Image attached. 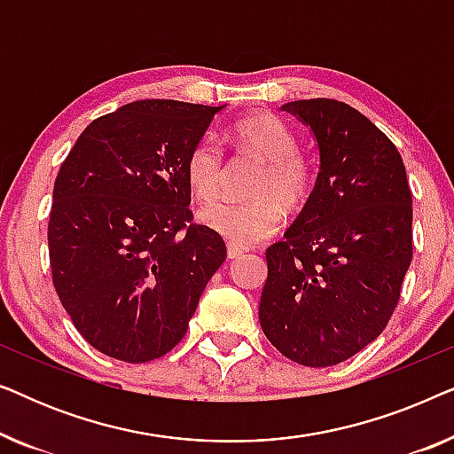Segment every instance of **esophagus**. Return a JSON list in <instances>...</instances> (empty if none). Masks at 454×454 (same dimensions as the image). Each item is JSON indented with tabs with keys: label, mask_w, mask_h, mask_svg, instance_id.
Returning <instances> with one entry per match:
<instances>
[{
	"label": "esophagus",
	"mask_w": 454,
	"mask_h": 454,
	"mask_svg": "<svg viewBox=\"0 0 454 454\" xmlns=\"http://www.w3.org/2000/svg\"><path fill=\"white\" fill-rule=\"evenodd\" d=\"M227 256L231 258V260L244 256V247H238V246H233V244H227Z\"/></svg>",
	"instance_id": "34e87169"
}]
</instances>
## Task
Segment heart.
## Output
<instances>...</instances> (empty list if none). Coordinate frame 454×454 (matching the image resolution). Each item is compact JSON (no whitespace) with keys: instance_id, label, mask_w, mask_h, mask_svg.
Returning <instances> with one entry per match:
<instances>
[{"instance_id":"1","label":"heart","mask_w":454,"mask_h":454,"mask_svg":"<svg viewBox=\"0 0 454 454\" xmlns=\"http://www.w3.org/2000/svg\"><path fill=\"white\" fill-rule=\"evenodd\" d=\"M233 138L266 160L250 202H216L200 213L210 231L238 247L262 244L285 223V208H303L316 185V165L300 153V138L289 123L272 114H256L235 121ZM185 182L200 202L219 196L223 184V148L213 134L196 140L185 154Z\"/></svg>"}]
</instances>
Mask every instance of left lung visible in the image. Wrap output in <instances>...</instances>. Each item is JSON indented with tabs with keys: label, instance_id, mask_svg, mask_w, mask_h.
I'll use <instances>...</instances> for the list:
<instances>
[{
	"label": "left lung",
	"instance_id": "obj_1",
	"mask_svg": "<svg viewBox=\"0 0 454 454\" xmlns=\"http://www.w3.org/2000/svg\"><path fill=\"white\" fill-rule=\"evenodd\" d=\"M312 128L320 171L285 239L266 250L258 318L291 362L326 368L372 343L413 256L405 165L388 136L334 98L283 105Z\"/></svg>",
	"mask_w": 454,
	"mask_h": 454
}]
</instances>
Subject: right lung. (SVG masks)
Listing matches in <instances>:
<instances>
[{"mask_svg": "<svg viewBox=\"0 0 454 454\" xmlns=\"http://www.w3.org/2000/svg\"><path fill=\"white\" fill-rule=\"evenodd\" d=\"M223 107L128 103L84 128L59 167L47 225L53 287L76 331L128 364L163 357L227 258L194 223L185 154Z\"/></svg>", "mask_w": 454, "mask_h": 454, "instance_id": "right-lung-1", "label": "right lung"}]
</instances>
